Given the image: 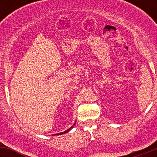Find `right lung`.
<instances>
[{
  "mask_svg": "<svg viewBox=\"0 0 157 157\" xmlns=\"http://www.w3.org/2000/svg\"><path fill=\"white\" fill-rule=\"evenodd\" d=\"M74 124H75V123H74ZM73 128V126L72 127H71V128ZM71 128H70V129H67V131H64V132H61V133H59V134H55V135H59V134H65V133H67V132H68V131H70V130H71Z\"/></svg>",
  "mask_w": 157,
  "mask_h": 157,
  "instance_id": "add662e5",
  "label": "right lung"
}]
</instances>
